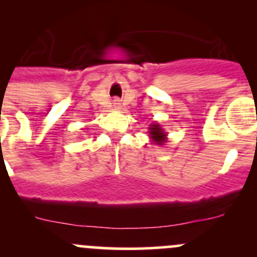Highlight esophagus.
Wrapping results in <instances>:
<instances>
[{
    "mask_svg": "<svg viewBox=\"0 0 257 257\" xmlns=\"http://www.w3.org/2000/svg\"><path fill=\"white\" fill-rule=\"evenodd\" d=\"M113 105H114V108H120V100L114 99L113 100Z\"/></svg>",
    "mask_w": 257,
    "mask_h": 257,
    "instance_id": "1",
    "label": "esophagus"
}]
</instances>
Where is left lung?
I'll list each match as a JSON object with an SVG mask.
<instances>
[{
	"label": "left lung",
	"instance_id": "8db88e82",
	"mask_svg": "<svg viewBox=\"0 0 257 257\" xmlns=\"http://www.w3.org/2000/svg\"><path fill=\"white\" fill-rule=\"evenodd\" d=\"M149 138L152 139L153 144L157 145H164L168 142V133L163 129V126L160 125L158 121H153L149 125Z\"/></svg>",
	"mask_w": 257,
	"mask_h": 257
}]
</instances>
